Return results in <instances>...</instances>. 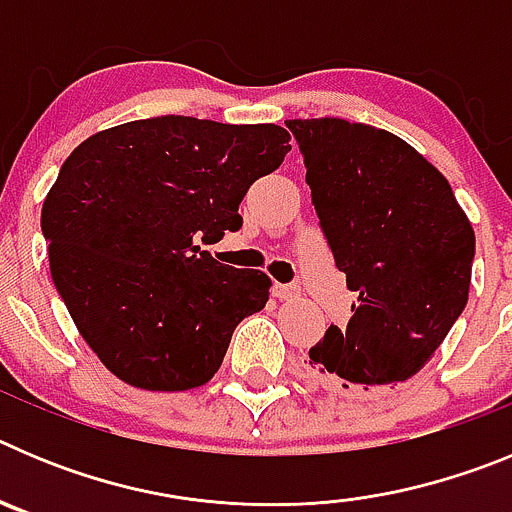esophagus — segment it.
<instances>
[{"mask_svg": "<svg viewBox=\"0 0 512 512\" xmlns=\"http://www.w3.org/2000/svg\"><path fill=\"white\" fill-rule=\"evenodd\" d=\"M274 297L277 300H295V297H300V289L295 284H274Z\"/></svg>", "mask_w": 512, "mask_h": 512, "instance_id": "34e87169", "label": "esophagus"}]
</instances>
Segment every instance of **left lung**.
<instances>
[{"label": "left lung", "instance_id": "8db88e82", "mask_svg": "<svg viewBox=\"0 0 512 512\" xmlns=\"http://www.w3.org/2000/svg\"><path fill=\"white\" fill-rule=\"evenodd\" d=\"M287 128L356 292L346 328L330 325L310 348V369L333 390H387L428 364L467 305L474 228L446 176L397 135L338 117Z\"/></svg>", "mask_w": 512, "mask_h": 512}]
</instances>
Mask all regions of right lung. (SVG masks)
Returning a JSON list of instances; mask_svg holds the SVG:
<instances>
[{
  "instance_id": "1",
  "label": "right lung",
  "mask_w": 512,
  "mask_h": 512,
  "mask_svg": "<svg viewBox=\"0 0 512 512\" xmlns=\"http://www.w3.org/2000/svg\"><path fill=\"white\" fill-rule=\"evenodd\" d=\"M289 133L166 115L99 130L71 151L40 212L58 295L97 359L151 392L215 377L235 325L271 279L200 251L238 230V205L279 169Z\"/></svg>"
}]
</instances>
